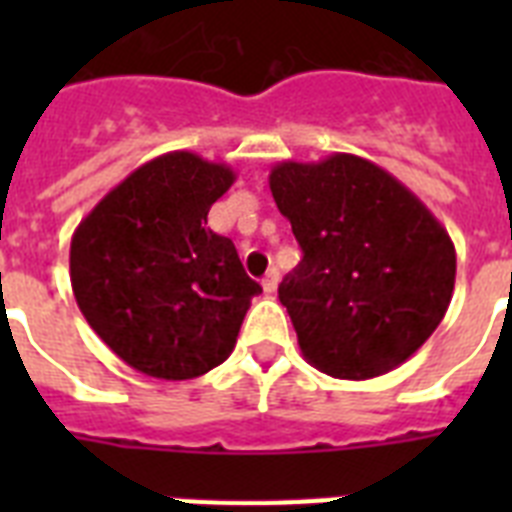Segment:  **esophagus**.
Wrapping results in <instances>:
<instances>
[{"instance_id": "1", "label": "esophagus", "mask_w": 512, "mask_h": 512, "mask_svg": "<svg viewBox=\"0 0 512 512\" xmlns=\"http://www.w3.org/2000/svg\"><path fill=\"white\" fill-rule=\"evenodd\" d=\"M263 289H265V295H273V292L279 289V271H276V268H271V271L265 273Z\"/></svg>"}]
</instances>
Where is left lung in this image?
I'll use <instances>...</instances> for the list:
<instances>
[{"label": "left lung", "instance_id": "1", "mask_svg": "<svg viewBox=\"0 0 512 512\" xmlns=\"http://www.w3.org/2000/svg\"><path fill=\"white\" fill-rule=\"evenodd\" d=\"M268 183L303 249L279 300L305 361L337 380L404 364L452 303L457 255L444 225L401 180L353 154L281 162Z\"/></svg>", "mask_w": 512, "mask_h": 512}]
</instances>
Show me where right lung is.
Masks as SVG:
<instances>
[{
    "label": "right lung",
    "mask_w": 512,
    "mask_h": 512,
    "mask_svg": "<svg viewBox=\"0 0 512 512\" xmlns=\"http://www.w3.org/2000/svg\"><path fill=\"white\" fill-rule=\"evenodd\" d=\"M231 167L172 151L127 175L71 239V287L95 335L132 369L193 380L231 356L252 297L207 212L233 185Z\"/></svg>",
    "instance_id": "obj_1"
}]
</instances>
